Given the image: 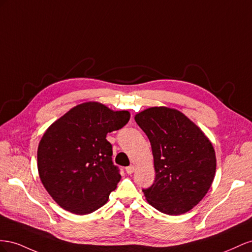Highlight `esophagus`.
I'll use <instances>...</instances> for the list:
<instances>
[{"label":"esophagus","instance_id":"esophagus-1","mask_svg":"<svg viewBox=\"0 0 252 252\" xmlns=\"http://www.w3.org/2000/svg\"><path fill=\"white\" fill-rule=\"evenodd\" d=\"M134 166H128V167H126V173L127 174H132L133 173V172H134Z\"/></svg>","mask_w":252,"mask_h":252}]
</instances>
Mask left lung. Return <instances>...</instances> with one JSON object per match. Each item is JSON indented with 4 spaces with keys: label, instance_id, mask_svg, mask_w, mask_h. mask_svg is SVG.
<instances>
[{
    "label": "left lung",
    "instance_id": "8db88e82",
    "mask_svg": "<svg viewBox=\"0 0 252 252\" xmlns=\"http://www.w3.org/2000/svg\"><path fill=\"white\" fill-rule=\"evenodd\" d=\"M135 121L152 147L155 181L142 192L148 203L169 215L188 212L210 189L217 170L212 143L177 110L150 107Z\"/></svg>",
    "mask_w": 252,
    "mask_h": 252
}]
</instances>
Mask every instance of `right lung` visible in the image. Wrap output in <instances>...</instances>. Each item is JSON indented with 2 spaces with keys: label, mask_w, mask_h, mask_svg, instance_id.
<instances>
[{
  "label": "right lung",
  "mask_w": 252,
  "mask_h": 252,
  "mask_svg": "<svg viewBox=\"0 0 252 252\" xmlns=\"http://www.w3.org/2000/svg\"><path fill=\"white\" fill-rule=\"evenodd\" d=\"M128 120L127 111L85 102L47 128L38 147V171L44 188L61 208L84 215L107 202L121 175L113 163L106 134Z\"/></svg>",
  "instance_id": "add662e5"
}]
</instances>
